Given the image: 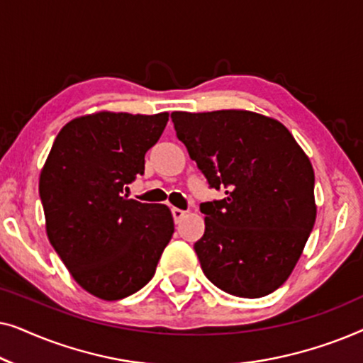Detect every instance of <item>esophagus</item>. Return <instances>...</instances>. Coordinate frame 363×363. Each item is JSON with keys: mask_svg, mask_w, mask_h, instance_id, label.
Listing matches in <instances>:
<instances>
[{"mask_svg": "<svg viewBox=\"0 0 363 363\" xmlns=\"http://www.w3.org/2000/svg\"><path fill=\"white\" fill-rule=\"evenodd\" d=\"M185 215H186V211L180 210V208H172V216H173V221H175V223H180Z\"/></svg>", "mask_w": 363, "mask_h": 363, "instance_id": "esophagus-1", "label": "esophagus"}]
</instances>
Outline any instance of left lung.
Here are the masks:
<instances>
[{"mask_svg": "<svg viewBox=\"0 0 363 363\" xmlns=\"http://www.w3.org/2000/svg\"><path fill=\"white\" fill-rule=\"evenodd\" d=\"M177 137L223 200L205 201L195 251L205 276L238 297L286 282L315 223L314 170L291 132L247 111L173 112Z\"/></svg>", "mask_w": 363, "mask_h": 363, "instance_id": "left-lung-1", "label": "left lung"}]
</instances>
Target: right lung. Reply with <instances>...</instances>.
<instances>
[{
  "mask_svg": "<svg viewBox=\"0 0 363 363\" xmlns=\"http://www.w3.org/2000/svg\"><path fill=\"white\" fill-rule=\"evenodd\" d=\"M168 113L99 112L57 133L39 178L48 238L82 289L104 301L140 291L172 240L165 205L130 200L145 172V153L165 130Z\"/></svg>",
  "mask_w": 363,
  "mask_h": 363,
  "instance_id": "obj_1",
  "label": "right lung"
}]
</instances>
